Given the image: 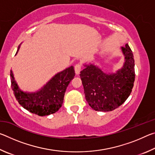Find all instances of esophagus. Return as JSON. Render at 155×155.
Instances as JSON below:
<instances>
[{
    "label": "esophagus",
    "instance_id": "esophagus-1",
    "mask_svg": "<svg viewBox=\"0 0 155 155\" xmlns=\"http://www.w3.org/2000/svg\"><path fill=\"white\" fill-rule=\"evenodd\" d=\"M81 69H82V65L81 64H77L75 65L74 66V70H75V72L77 74H78L81 72Z\"/></svg>",
    "mask_w": 155,
    "mask_h": 155
}]
</instances>
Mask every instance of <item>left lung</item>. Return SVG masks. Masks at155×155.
I'll return each instance as SVG.
<instances>
[{
    "instance_id": "8db88e82",
    "label": "left lung",
    "mask_w": 155,
    "mask_h": 155,
    "mask_svg": "<svg viewBox=\"0 0 155 155\" xmlns=\"http://www.w3.org/2000/svg\"><path fill=\"white\" fill-rule=\"evenodd\" d=\"M125 56L123 68L115 74H107L94 65L81 71L86 101L98 111H110L124 103L132 91L135 81V61L128 44L122 47Z\"/></svg>"
}]
</instances>
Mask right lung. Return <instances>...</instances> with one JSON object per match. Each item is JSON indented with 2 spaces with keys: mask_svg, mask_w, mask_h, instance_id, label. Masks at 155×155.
Wrapping results in <instances>:
<instances>
[{
  "mask_svg": "<svg viewBox=\"0 0 155 155\" xmlns=\"http://www.w3.org/2000/svg\"><path fill=\"white\" fill-rule=\"evenodd\" d=\"M20 49L18 46L16 53ZM74 67L71 66L58 73L36 93H24L14 80L11 71V86L18 103L25 109L35 115L44 116L57 112L64 102V94L70 81L74 77Z\"/></svg>",
  "mask_w": 155,
  "mask_h": 155,
  "instance_id": "obj_1",
  "label": "right lung"
}]
</instances>
